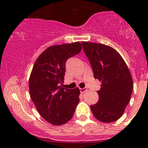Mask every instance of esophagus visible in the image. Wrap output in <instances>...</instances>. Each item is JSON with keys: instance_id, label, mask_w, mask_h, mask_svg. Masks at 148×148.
Here are the masks:
<instances>
[{"instance_id": "34e87169", "label": "esophagus", "mask_w": 148, "mask_h": 148, "mask_svg": "<svg viewBox=\"0 0 148 148\" xmlns=\"http://www.w3.org/2000/svg\"><path fill=\"white\" fill-rule=\"evenodd\" d=\"M87 90H88V88H80V92H81V93H84V92H86Z\"/></svg>"}]
</instances>
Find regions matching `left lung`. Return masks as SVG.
<instances>
[{
    "mask_svg": "<svg viewBox=\"0 0 148 148\" xmlns=\"http://www.w3.org/2000/svg\"><path fill=\"white\" fill-rule=\"evenodd\" d=\"M83 48L92 66L95 79L102 82L98 102L90 106L95 118L111 123L122 116L130 102L133 84L126 63L110 46L82 42Z\"/></svg>",
    "mask_w": 148,
    "mask_h": 148,
    "instance_id": "1",
    "label": "left lung"
}]
</instances>
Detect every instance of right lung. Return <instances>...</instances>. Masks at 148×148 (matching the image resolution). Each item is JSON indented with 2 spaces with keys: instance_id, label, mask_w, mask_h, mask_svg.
<instances>
[{
  "instance_id": "right-lung-1",
  "label": "right lung",
  "mask_w": 148,
  "mask_h": 148,
  "mask_svg": "<svg viewBox=\"0 0 148 148\" xmlns=\"http://www.w3.org/2000/svg\"><path fill=\"white\" fill-rule=\"evenodd\" d=\"M80 42L50 46L37 58L29 81V94L42 118L54 125L71 120L79 102L78 88L64 89L60 85L69 58L79 53Z\"/></svg>"
}]
</instances>
